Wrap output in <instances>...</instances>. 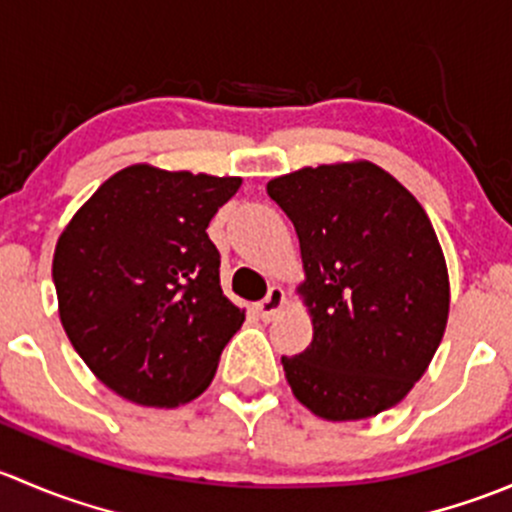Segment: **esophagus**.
Returning a JSON list of instances; mask_svg holds the SVG:
<instances>
[{
	"instance_id": "esophagus-1",
	"label": "esophagus",
	"mask_w": 512,
	"mask_h": 512,
	"mask_svg": "<svg viewBox=\"0 0 512 512\" xmlns=\"http://www.w3.org/2000/svg\"><path fill=\"white\" fill-rule=\"evenodd\" d=\"M287 302V294L285 289H282L280 285L270 287V292H267V297L262 299V302H257V314H260L265 322H270V319H275L277 314L282 312V307H285Z\"/></svg>"
}]
</instances>
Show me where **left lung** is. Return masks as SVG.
<instances>
[{"label":"left lung","instance_id":"8db88e82","mask_svg":"<svg viewBox=\"0 0 512 512\" xmlns=\"http://www.w3.org/2000/svg\"><path fill=\"white\" fill-rule=\"evenodd\" d=\"M302 250L297 292L312 344L282 356L314 416L359 421L399 404L448 322L446 257L421 203L369 160L302 168L267 183Z\"/></svg>","mask_w":512,"mask_h":512}]
</instances>
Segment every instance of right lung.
<instances>
[{
	"mask_svg": "<svg viewBox=\"0 0 512 512\" xmlns=\"http://www.w3.org/2000/svg\"><path fill=\"white\" fill-rule=\"evenodd\" d=\"M240 178L128 165L64 227L54 275L59 317L98 381L173 409L203 394L245 312L220 287L208 237Z\"/></svg>",
	"mask_w": 512,
	"mask_h": 512,
	"instance_id": "1",
	"label": "right lung"
}]
</instances>
